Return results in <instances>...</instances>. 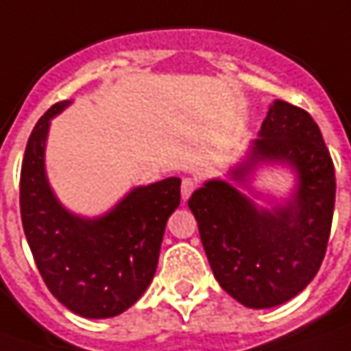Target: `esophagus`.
Listing matches in <instances>:
<instances>
[{
    "label": "esophagus",
    "instance_id": "1",
    "mask_svg": "<svg viewBox=\"0 0 351 351\" xmlns=\"http://www.w3.org/2000/svg\"><path fill=\"white\" fill-rule=\"evenodd\" d=\"M194 191H196V180H192V178H184V180H182V186H180L182 200H189Z\"/></svg>",
    "mask_w": 351,
    "mask_h": 351
}]
</instances>
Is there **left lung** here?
<instances>
[{"mask_svg": "<svg viewBox=\"0 0 351 351\" xmlns=\"http://www.w3.org/2000/svg\"><path fill=\"white\" fill-rule=\"evenodd\" d=\"M253 159L295 165V202L275 212L257 210L232 184L212 180L194 192L189 208L214 277L250 308L282 304L313 281L326 255L336 202V175L313 115L277 99L263 119ZM247 167L236 171L239 178Z\"/></svg>", "mask_w": 351, "mask_h": 351, "instance_id": "8db88e82", "label": "left lung"}]
</instances>
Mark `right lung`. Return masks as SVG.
<instances>
[{
	"instance_id": "add662e5",
	"label": "right lung",
	"mask_w": 351,
	"mask_h": 351,
	"mask_svg": "<svg viewBox=\"0 0 351 351\" xmlns=\"http://www.w3.org/2000/svg\"><path fill=\"white\" fill-rule=\"evenodd\" d=\"M69 101L47 110L27 141L19 206L27 243L54 297L84 318H110L145 293L159 263L169 216L180 204V178L135 189L108 216L80 220L56 202L45 176V141L51 117Z\"/></svg>"
}]
</instances>
